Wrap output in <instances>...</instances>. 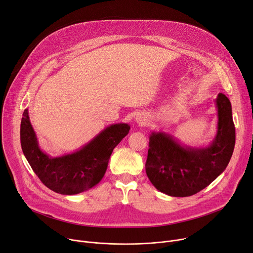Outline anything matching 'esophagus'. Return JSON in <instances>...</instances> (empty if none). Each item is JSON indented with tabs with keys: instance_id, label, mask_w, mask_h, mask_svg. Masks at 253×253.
Returning a JSON list of instances; mask_svg holds the SVG:
<instances>
[{
	"instance_id": "34e87169",
	"label": "esophagus",
	"mask_w": 253,
	"mask_h": 253,
	"mask_svg": "<svg viewBox=\"0 0 253 253\" xmlns=\"http://www.w3.org/2000/svg\"><path fill=\"white\" fill-rule=\"evenodd\" d=\"M135 122H137L141 126H145L147 124V118L144 115H138L137 118H135Z\"/></svg>"
}]
</instances>
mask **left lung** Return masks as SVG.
Listing matches in <instances>:
<instances>
[{"mask_svg":"<svg viewBox=\"0 0 253 253\" xmlns=\"http://www.w3.org/2000/svg\"><path fill=\"white\" fill-rule=\"evenodd\" d=\"M217 133L207 147L192 148L173 135L152 131L149 138L147 176L159 191L170 197H189L215 180L226 169L235 146L231 102L219 93Z\"/></svg>","mask_w":253,"mask_h":253,"instance_id":"left-lung-1","label":"left lung"}]
</instances>
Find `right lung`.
Returning a JSON list of instances; mask_svg holds the SVG:
<instances>
[{"label":"right lung","instance_id":"add662e5","mask_svg":"<svg viewBox=\"0 0 253 253\" xmlns=\"http://www.w3.org/2000/svg\"><path fill=\"white\" fill-rule=\"evenodd\" d=\"M129 128L127 124L111 125L76 152L50 157L40 148L28 109H25L20 140L24 156L42 182L54 192L72 196L101 181L113 149L128 133Z\"/></svg>","mask_w":253,"mask_h":253}]
</instances>
